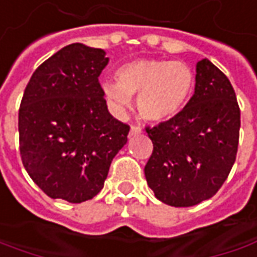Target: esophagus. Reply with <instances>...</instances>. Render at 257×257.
Here are the masks:
<instances>
[{"instance_id": "esophagus-1", "label": "esophagus", "mask_w": 257, "mask_h": 257, "mask_svg": "<svg viewBox=\"0 0 257 257\" xmlns=\"http://www.w3.org/2000/svg\"><path fill=\"white\" fill-rule=\"evenodd\" d=\"M141 132H142V129L140 126H131V131H129V137H137V135H140Z\"/></svg>"}]
</instances>
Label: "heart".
<instances>
[{
  "label": "heart",
  "mask_w": 257,
  "mask_h": 257,
  "mask_svg": "<svg viewBox=\"0 0 257 257\" xmlns=\"http://www.w3.org/2000/svg\"><path fill=\"white\" fill-rule=\"evenodd\" d=\"M117 80L102 83L107 105L117 115L131 106L138 96L137 107L147 122H164L183 110L194 90L195 76L188 64L162 59H137L125 63L116 73Z\"/></svg>",
  "instance_id": "obj_1"
}]
</instances>
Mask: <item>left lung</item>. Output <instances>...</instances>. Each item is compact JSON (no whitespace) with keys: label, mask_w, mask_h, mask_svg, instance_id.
<instances>
[{"label":"left lung","mask_w":257,"mask_h":257,"mask_svg":"<svg viewBox=\"0 0 257 257\" xmlns=\"http://www.w3.org/2000/svg\"><path fill=\"white\" fill-rule=\"evenodd\" d=\"M194 95L167 122L147 128L154 144L145 178L155 197L173 207L211 198L236 161L240 109L226 74L208 59L195 66Z\"/></svg>","instance_id":"8db88e82"}]
</instances>
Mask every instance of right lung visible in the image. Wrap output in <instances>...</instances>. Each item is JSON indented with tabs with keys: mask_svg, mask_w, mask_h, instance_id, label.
<instances>
[{
	"mask_svg": "<svg viewBox=\"0 0 257 257\" xmlns=\"http://www.w3.org/2000/svg\"><path fill=\"white\" fill-rule=\"evenodd\" d=\"M107 63L105 50L73 43L40 64L24 90L18 112L21 160L51 198H93L128 142L129 126L109 113L99 83Z\"/></svg>",
	"mask_w": 257,
	"mask_h": 257,
	"instance_id": "right-lung-1",
	"label": "right lung"
}]
</instances>
